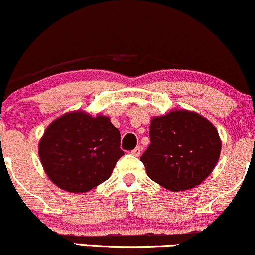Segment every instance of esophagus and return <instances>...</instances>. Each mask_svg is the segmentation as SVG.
<instances>
[{"mask_svg": "<svg viewBox=\"0 0 255 255\" xmlns=\"http://www.w3.org/2000/svg\"><path fill=\"white\" fill-rule=\"evenodd\" d=\"M141 150H142V148L140 147V146H137V147L134 148V150L131 151L130 153L133 154V156H135V157H139V156H140V153H141Z\"/></svg>", "mask_w": 255, "mask_h": 255, "instance_id": "1", "label": "esophagus"}]
</instances>
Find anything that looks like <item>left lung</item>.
<instances>
[{"label": "left lung", "instance_id": "obj_1", "mask_svg": "<svg viewBox=\"0 0 255 255\" xmlns=\"http://www.w3.org/2000/svg\"><path fill=\"white\" fill-rule=\"evenodd\" d=\"M151 144L140 160L148 177L171 192L197 187L211 174L221 154L216 127L186 109L151 120Z\"/></svg>", "mask_w": 255, "mask_h": 255}]
</instances>
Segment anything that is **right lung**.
I'll use <instances>...</instances> for the list:
<instances>
[{"instance_id":"right-lung-1","label":"right lung","mask_w":255,"mask_h":255,"mask_svg":"<svg viewBox=\"0 0 255 255\" xmlns=\"http://www.w3.org/2000/svg\"><path fill=\"white\" fill-rule=\"evenodd\" d=\"M120 131L108 116L71 111L52 121L38 146L48 177L71 193L89 192L110 177L125 154Z\"/></svg>"}]
</instances>
